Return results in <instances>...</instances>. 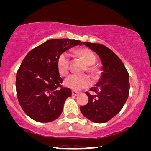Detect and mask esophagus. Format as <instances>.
Masks as SVG:
<instances>
[{
    "instance_id": "esophagus-1",
    "label": "esophagus",
    "mask_w": 151,
    "mask_h": 151,
    "mask_svg": "<svg viewBox=\"0 0 151 151\" xmlns=\"http://www.w3.org/2000/svg\"><path fill=\"white\" fill-rule=\"evenodd\" d=\"M80 93L78 92H77V91H72V95L73 96H78Z\"/></svg>"
}]
</instances>
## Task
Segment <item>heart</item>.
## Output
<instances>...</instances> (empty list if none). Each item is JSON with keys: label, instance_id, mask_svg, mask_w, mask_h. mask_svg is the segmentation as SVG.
<instances>
[{"label": "heart", "instance_id": "heart-1", "mask_svg": "<svg viewBox=\"0 0 151 151\" xmlns=\"http://www.w3.org/2000/svg\"><path fill=\"white\" fill-rule=\"evenodd\" d=\"M76 54L83 59L85 64L89 66L88 70L94 73V70L90 66L94 64L96 57L92 50L88 48H81L76 51ZM69 55L67 52H62L59 55L57 60V69L60 75L66 76L68 72ZM91 80L87 76H79L73 74L67 77L64 81L65 86L73 90H81L91 85Z\"/></svg>", "mask_w": 151, "mask_h": 151}]
</instances>
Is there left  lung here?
Instances as JSON below:
<instances>
[{
  "label": "left lung",
  "mask_w": 151,
  "mask_h": 151,
  "mask_svg": "<svg viewBox=\"0 0 151 151\" xmlns=\"http://www.w3.org/2000/svg\"><path fill=\"white\" fill-rule=\"evenodd\" d=\"M83 44L99 56L103 71L95 86L90 90L94 94L85 92L89 101L80 109L90 120L104 123L118 114L127 101L129 76L120 59L109 48L99 43L84 42Z\"/></svg>",
  "instance_id": "8db88e82"
}]
</instances>
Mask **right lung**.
<instances>
[{"label":"right lung","instance_id":"1","mask_svg":"<svg viewBox=\"0 0 151 151\" xmlns=\"http://www.w3.org/2000/svg\"><path fill=\"white\" fill-rule=\"evenodd\" d=\"M81 45L77 40L50 39L24 59L17 73V95L22 109L31 119L49 122L60 116L71 91L61 87L57 58L61 53Z\"/></svg>","mask_w":151,"mask_h":151}]
</instances>
